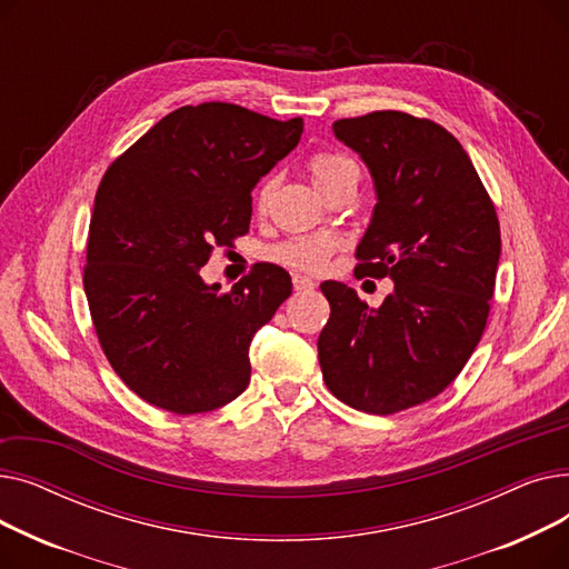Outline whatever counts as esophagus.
<instances>
[{"label":"esophagus","instance_id":"1","mask_svg":"<svg viewBox=\"0 0 569 569\" xmlns=\"http://www.w3.org/2000/svg\"><path fill=\"white\" fill-rule=\"evenodd\" d=\"M292 286H295V290H300V292L305 290V292H307V290H313V288H316V281L309 279V277H302V274H295V277H292Z\"/></svg>","mask_w":569,"mask_h":569}]
</instances>
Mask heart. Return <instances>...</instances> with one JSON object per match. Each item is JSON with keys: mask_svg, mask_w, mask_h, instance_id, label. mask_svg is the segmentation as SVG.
<instances>
[{"mask_svg": "<svg viewBox=\"0 0 569 569\" xmlns=\"http://www.w3.org/2000/svg\"><path fill=\"white\" fill-rule=\"evenodd\" d=\"M309 170H311L313 182L320 191L335 184L337 179H341L346 174H357L355 163L335 152L313 154L309 159ZM269 196H272V182H267L260 189V196H258L260 207L267 204ZM335 247H337V239L332 234H325V232L302 234V237H290V239H286V242L269 249V258H272L274 262L295 267V269H305V272H316V269H320L327 262V258H330Z\"/></svg>", "mask_w": 569, "mask_h": 569, "instance_id": "obj_1", "label": "heart"}]
</instances>
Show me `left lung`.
Here are the masks:
<instances>
[{"instance_id": "8db88e82", "label": "left lung", "mask_w": 569, "mask_h": 569, "mask_svg": "<svg viewBox=\"0 0 569 569\" xmlns=\"http://www.w3.org/2000/svg\"><path fill=\"white\" fill-rule=\"evenodd\" d=\"M332 129L367 163L378 198L357 272L390 277L395 292L369 309L346 283H320L332 311L318 360L337 399L392 415L438 397L480 343L500 226L466 149L431 119L378 110Z\"/></svg>"}]
</instances>
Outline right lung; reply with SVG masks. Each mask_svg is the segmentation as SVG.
<instances>
[{"label":"right lung","instance_id":"1","mask_svg":"<svg viewBox=\"0 0 569 569\" xmlns=\"http://www.w3.org/2000/svg\"><path fill=\"white\" fill-rule=\"evenodd\" d=\"M302 131V117L184 106L106 170L82 283L110 367L142 401L196 415L247 390L251 339L288 300L290 274L267 262L221 292L198 269L249 232L253 187Z\"/></svg>","mask_w":569,"mask_h":569}]
</instances>
